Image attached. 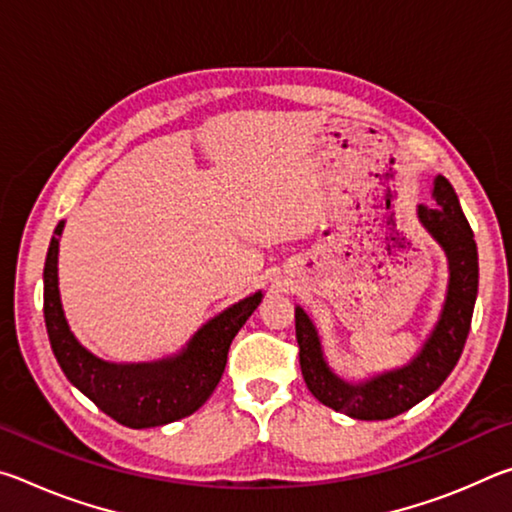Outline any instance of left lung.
I'll return each instance as SVG.
<instances>
[{"instance_id":"left-lung-1","label":"left lung","mask_w":512,"mask_h":512,"mask_svg":"<svg viewBox=\"0 0 512 512\" xmlns=\"http://www.w3.org/2000/svg\"><path fill=\"white\" fill-rule=\"evenodd\" d=\"M431 198L436 205H418L415 214L431 239L443 248L449 277L436 325L409 363L361 381L343 379L325 359L314 320L300 305L296 307V339L307 388L318 402L354 420L395 418L438 391L461 359L465 339L470 334L479 291V255L474 232L445 176L433 178Z\"/></svg>"}]
</instances>
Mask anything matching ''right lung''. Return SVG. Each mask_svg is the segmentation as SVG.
Listing matches in <instances>:
<instances>
[{
	"label": "right lung",
	"mask_w": 512,
	"mask_h": 512,
	"mask_svg": "<svg viewBox=\"0 0 512 512\" xmlns=\"http://www.w3.org/2000/svg\"><path fill=\"white\" fill-rule=\"evenodd\" d=\"M65 221L51 237L45 262V323L51 350L65 377L112 420L131 429H151L183 420L201 409L221 381L230 343L259 307L255 291L207 320L183 350L155 361L115 363L97 357L69 327L58 289V246Z\"/></svg>",
	"instance_id": "right-lung-1"
}]
</instances>
